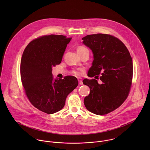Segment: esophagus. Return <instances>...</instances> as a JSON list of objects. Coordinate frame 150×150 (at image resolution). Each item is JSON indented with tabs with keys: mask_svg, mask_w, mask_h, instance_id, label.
Wrapping results in <instances>:
<instances>
[{
	"mask_svg": "<svg viewBox=\"0 0 150 150\" xmlns=\"http://www.w3.org/2000/svg\"><path fill=\"white\" fill-rule=\"evenodd\" d=\"M79 84H80V85H83V81H82L81 80H79Z\"/></svg>",
	"mask_w": 150,
	"mask_h": 150,
	"instance_id": "34e87169",
	"label": "esophagus"
}]
</instances>
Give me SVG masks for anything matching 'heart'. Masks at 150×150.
I'll return each mask as SVG.
<instances>
[{
  "instance_id": "b5f03b06",
  "label": "heart",
  "mask_w": 150,
  "mask_h": 150,
  "mask_svg": "<svg viewBox=\"0 0 150 150\" xmlns=\"http://www.w3.org/2000/svg\"><path fill=\"white\" fill-rule=\"evenodd\" d=\"M88 51V50L84 46H82V45H80L79 46L78 48H77V53L78 54H81L84 52H86ZM81 72H82V70H80V69H76V70H73L71 71V73L74 75V76H79L81 74Z\"/></svg>"
}]
</instances>
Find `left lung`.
I'll list each match as a JSON object with an SVG mask.
<instances>
[{
	"label": "left lung",
	"mask_w": 150,
	"mask_h": 150,
	"mask_svg": "<svg viewBox=\"0 0 150 150\" xmlns=\"http://www.w3.org/2000/svg\"><path fill=\"white\" fill-rule=\"evenodd\" d=\"M83 43L93 54L92 65L88 76L96 79H84L90 93L84 100L90 112L105 115L120 107L128 96L132 83L133 62L125 45L118 38L107 34L88 35Z\"/></svg>",
	"instance_id": "8db88e82"
}]
</instances>
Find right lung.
Wrapping results in <instances>:
<instances>
[{
  "mask_svg": "<svg viewBox=\"0 0 150 150\" xmlns=\"http://www.w3.org/2000/svg\"><path fill=\"white\" fill-rule=\"evenodd\" d=\"M71 39L63 35L42 36L29 43L22 56L21 79L26 96L47 114L62 109L66 97L79 84L74 76L54 80L52 74V67L61 64Z\"/></svg>",
  "mask_w": 150,
  "mask_h": 150,
  "instance_id": "add662e5",
  "label": "right lung"
}]
</instances>
